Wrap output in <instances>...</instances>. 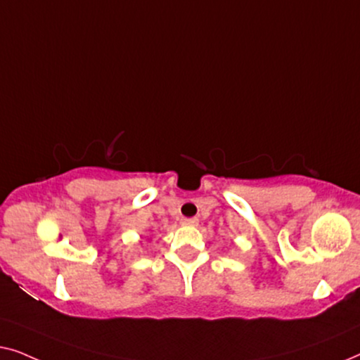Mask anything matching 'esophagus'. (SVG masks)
<instances>
[{"label":"esophagus","mask_w":360,"mask_h":360,"mask_svg":"<svg viewBox=\"0 0 360 360\" xmlns=\"http://www.w3.org/2000/svg\"><path fill=\"white\" fill-rule=\"evenodd\" d=\"M181 224L196 226V224H198V218H184V219H181Z\"/></svg>","instance_id":"1"}]
</instances>
